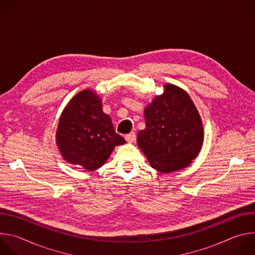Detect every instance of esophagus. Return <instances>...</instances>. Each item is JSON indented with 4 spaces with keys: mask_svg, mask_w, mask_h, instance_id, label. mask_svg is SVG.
Masks as SVG:
<instances>
[{
    "mask_svg": "<svg viewBox=\"0 0 255 255\" xmlns=\"http://www.w3.org/2000/svg\"><path fill=\"white\" fill-rule=\"evenodd\" d=\"M125 139H126L127 142L133 143V142H135V140H136V134H135L134 132H131V133H129V134H127V135L125 136Z\"/></svg>",
    "mask_w": 255,
    "mask_h": 255,
    "instance_id": "obj_1",
    "label": "esophagus"
}]
</instances>
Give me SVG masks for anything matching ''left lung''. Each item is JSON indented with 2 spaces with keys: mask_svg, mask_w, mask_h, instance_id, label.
I'll return each instance as SVG.
<instances>
[{
  "mask_svg": "<svg viewBox=\"0 0 255 255\" xmlns=\"http://www.w3.org/2000/svg\"><path fill=\"white\" fill-rule=\"evenodd\" d=\"M144 109L145 127L137 134L139 148L151 167L168 173L189 166L204 142L201 116L189 94L166 84Z\"/></svg>",
  "mask_w": 255,
  "mask_h": 255,
  "instance_id": "left-lung-1",
  "label": "left lung"
}]
</instances>
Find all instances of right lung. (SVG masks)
I'll use <instances>...</instances> for the list:
<instances>
[{"label": "right lung", "mask_w": 255, "mask_h": 255, "mask_svg": "<svg viewBox=\"0 0 255 255\" xmlns=\"http://www.w3.org/2000/svg\"><path fill=\"white\" fill-rule=\"evenodd\" d=\"M62 158L93 171L105 164L115 146L126 143L103 112L101 98L86 89L70 99L60 115L55 135Z\"/></svg>", "instance_id": "obj_1"}]
</instances>
